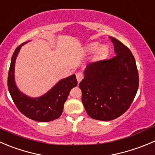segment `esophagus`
<instances>
[{
    "label": "esophagus",
    "mask_w": 155,
    "mask_h": 155,
    "mask_svg": "<svg viewBox=\"0 0 155 155\" xmlns=\"http://www.w3.org/2000/svg\"><path fill=\"white\" fill-rule=\"evenodd\" d=\"M76 79H77L78 82H80L81 80L83 79V74H82V73H80V72H79V73H76Z\"/></svg>",
    "instance_id": "esophagus-1"
}]
</instances>
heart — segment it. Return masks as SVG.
I'll list each match as a JSON object with an SVG mask.
<instances>
[{
    "label": "heart",
    "instance_id": "1",
    "mask_svg": "<svg viewBox=\"0 0 155 155\" xmlns=\"http://www.w3.org/2000/svg\"><path fill=\"white\" fill-rule=\"evenodd\" d=\"M99 45L98 43L97 42H94V43H92V44H91L89 45V47H88V49H89V51H94L95 50H97V48H98ZM106 47L105 46H102L101 48L100 49H99V54H104L106 52Z\"/></svg>",
    "mask_w": 155,
    "mask_h": 155
}]
</instances>
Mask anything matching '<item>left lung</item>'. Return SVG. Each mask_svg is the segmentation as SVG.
<instances>
[{
  "label": "left lung",
  "instance_id": "left-lung-1",
  "mask_svg": "<svg viewBox=\"0 0 155 155\" xmlns=\"http://www.w3.org/2000/svg\"><path fill=\"white\" fill-rule=\"evenodd\" d=\"M115 57L88 64L79 83L82 101L90 117L108 121L119 117L133 103L139 88V73L130 49L110 37Z\"/></svg>",
  "mask_w": 155,
  "mask_h": 155
}]
</instances>
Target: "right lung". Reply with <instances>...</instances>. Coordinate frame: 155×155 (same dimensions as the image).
Masks as SVG:
<instances>
[{"label":"right lung","mask_w":155,"mask_h":155,"mask_svg":"<svg viewBox=\"0 0 155 155\" xmlns=\"http://www.w3.org/2000/svg\"><path fill=\"white\" fill-rule=\"evenodd\" d=\"M25 43L18 46L12 56L7 79L9 92L16 107L25 117L38 122L52 121L61 117L70 90L77 85L76 76L72 75L61 79L50 91L39 97H30L24 94L15 83L14 67L18 53Z\"/></svg>","instance_id":"add662e5"}]
</instances>
